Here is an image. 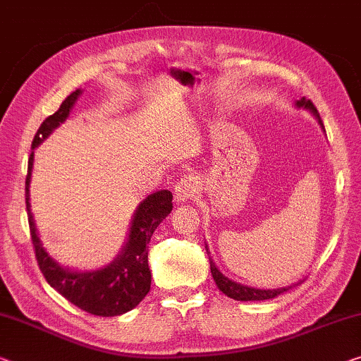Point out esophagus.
I'll list each match as a JSON object with an SVG mask.
<instances>
[{
	"label": "esophagus",
	"instance_id": "obj_1",
	"mask_svg": "<svg viewBox=\"0 0 361 361\" xmlns=\"http://www.w3.org/2000/svg\"><path fill=\"white\" fill-rule=\"evenodd\" d=\"M197 193V182L192 176H184L177 182L174 188L176 203H184Z\"/></svg>",
	"mask_w": 361,
	"mask_h": 361
}]
</instances>
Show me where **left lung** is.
Wrapping results in <instances>:
<instances>
[{
    "label": "left lung",
    "mask_w": 361,
    "mask_h": 361,
    "mask_svg": "<svg viewBox=\"0 0 361 361\" xmlns=\"http://www.w3.org/2000/svg\"><path fill=\"white\" fill-rule=\"evenodd\" d=\"M298 108H307L313 113V116L316 119H318L319 126L323 127L324 130V126H323V121L319 118V113L318 109L314 108V104L312 103V99H307V98H300L298 102L295 103ZM208 252V245L204 247ZM209 255V252H208ZM209 268H212V274H213V279L216 282V286L219 287V290L224 293V295L234 298V300H240V302H259V300H269V298H274L277 295H281V293H284L290 289V287H282V289H273V290H263V289H253V287H247V286H242V284H237V282L227 279V277L221 273V271L216 268V264L213 263L212 257H209Z\"/></svg>",
    "instance_id": "8db88e82"
}]
</instances>
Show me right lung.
<instances>
[{"label":"right lung","instance_id":"obj_1","mask_svg":"<svg viewBox=\"0 0 361 361\" xmlns=\"http://www.w3.org/2000/svg\"><path fill=\"white\" fill-rule=\"evenodd\" d=\"M82 90L72 92L61 103L56 113L48 116L38 127L32 142V149L37 148L45 138L63 124L69 116ZM33 166V152L29 157V169L25 177V204L29 216V227L32 243L35 248V258L40 271L54 290H58L66 300L84 310L87 313L97 316H119L140 303L152 286V271L148 266L147 245L153 232L159 223L173 212V193L169 190H159L148 195L138 204L132 219L129 237L113 263L97 271H71L63 268L49 257L43 248L37 234L35 221L30 212V176Z\"/></svg>","mask_w":361,"mask_h":361}]
</instances>
